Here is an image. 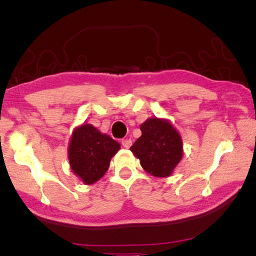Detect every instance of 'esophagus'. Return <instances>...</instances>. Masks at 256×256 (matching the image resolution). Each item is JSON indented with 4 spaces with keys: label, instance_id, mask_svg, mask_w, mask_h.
Instances as JSON below:
<instances>
[{
    "label": "esophagus",
    "instance_id": "34e87169",
    "mask_svg": "<svg viewBox=\"0 0 256 256\" xmlns=\"http://www.w3.org/2000/svg\"><path fill=\"white\" fill-rule=\"evenodd\" d=\"M121 144H122L124 148H129V147L132 146V142L130 140H121Z\"/></svg>",
    "mask_w": 256,
    "mask_h": 256
}]
</instances>
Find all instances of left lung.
<instances>
[{"instance_id":"left-lung-1","label":"left lung","mask_w":256,"mask_h":256,"mask_svg":"<svg viewBox=\"0 0 256 256\" xmlns=\"http://www.w3.org/2000/svg\"><path fill=\"white\" fill-rule=\"evenodd\" d=\"M142 136L130 150L146 172L158 178L171 176L183 155L180 134L166 120L147 119L140 124Z\"/></svg>"}]
</instances>
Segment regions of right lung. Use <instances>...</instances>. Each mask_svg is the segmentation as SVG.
Listing matches in <instances>:
<instances>
[{
	"label": "right lung",
	"mask_w": 256,
	"mask_h": 256,
	"mask_svg": "<svg viewBox=\"0 0 256 256\" xmlns=\"http://www.w3.org/2000/svg\"><path fill=\"white\" fill-rule=\"evenodd\" d=\"M120 144L96 127L84 124L76 128L70 138L68 160L73 172L85 184H92L104 176L111 158Z\"/></svg>",
	"instance_id": "add662e5"
}]
</instances>
